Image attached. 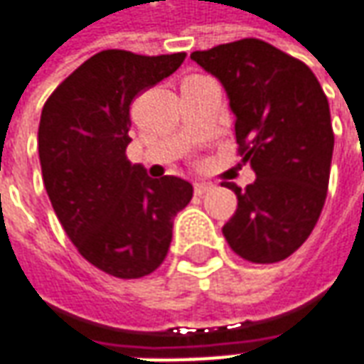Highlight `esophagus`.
Masks as SVG:
<instances>
[{
    "label": "esophagus",
    "mask_w": 364,
    "mask_h": 364,
    "mask_svg": "<svg viewBox=\"0 0 364 364\" xmlns=\"http://www.w3.org/2000/svg\"><path fill=\"white\" fill-rule=\"evenodd\" d=\"M213 189V185L207 181H195L193 183V191L195 195H205L207 191H211Z\"/></svg>",
    "instance_id": "esophagus-1"
}]
</instances>
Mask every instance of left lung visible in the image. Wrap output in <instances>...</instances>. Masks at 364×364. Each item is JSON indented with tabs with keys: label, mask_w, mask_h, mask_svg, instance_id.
Listing matches in <instances>:
<instances>
[{
	"label": "left lung",
	"mask_w": 364,
	"mask_h": 364,
	"mask_svg": "<svg viewBox=\"0 0 364 364\" xmlns=\"http://www.w3.org/2000/svg\"><path fill=\"white\" fill-rule=\"evenodd\" d=\"M191 60L223 84L237 155L256 173L245 189L225 185L237 209L221 232L247 262H282L306 242L326 201L334 149L326 95L304 62L256 38L199 50Z\"/></svg>",
	"instance_id": "obj_1"
}]
</instances>
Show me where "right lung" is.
Wrapping results in <instances>:
<instances>
[{"label": "right lung", "instance_id": "1", "mask_svg": "<svg viewBox=\"0 0 364 364\" xmlns=\"http://www.w3.org/2000/svg\"><path fill=\"white\" fill-rule=\"evenodd\" d=\"M185 56L102 50L42 108L38 149L48 197L80 256L114 278H143L163 264L173 220L193 197L189 181L153 179L127 157L132 100Z\"/></svg>", "mask_w": 364, "mask_h": 364}]
</instances>
